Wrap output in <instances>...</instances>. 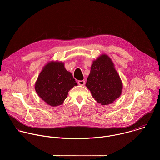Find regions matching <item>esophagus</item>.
<instances>
[{
  "instance_id": "obj_1",
  "label": "esophagus",
  "mask_w": 160,
  "mask_h": 160,
  "mask_svg": "<svg viewBox=\"0 0 160 160\" xmlns=\"http://www.w3.org/2000/svg\"><path fill=\"white\" fill-rule=\"evenodd\" d=\"M78 84L80 85V86H84L85 84V81L84 80H82V81H78Z\"/></svg>"
}]
</instances>
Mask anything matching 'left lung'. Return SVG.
<instances>
[{
    "label": "left lung",
    "instance_id": "8db88e82",
    "mask_svg": "<svg viewBox=\"0 0 160 160\" xmlns=\"http://www.w3.org/2000/svg\"><path fill=\"white\" fill-rule=\"evenodd\" d=\"M86 86L93 98L102 105L114 102L120 97L122 82L114 63L107 54H102L93 60Z\"/></svg>",
    "mask_w": 160,
    "mask_h": 160
}]
</instances>
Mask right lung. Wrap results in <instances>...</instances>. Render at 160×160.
Masks as SVG:
<instances>
[{
  "label": "right lung",
  "mask_w": 160,
  "mask_h": 160,
  "mask_svg": "<svg viewBox=\"0 0 160 160\" xmlns=\"http://www.w3.org/2000/svg\"><path fill=\"white\" fill-rule=\"evenodd\" d=\"M77 85L72 74L65 68L63 62L50 61L42 69L34 88L47 105L57 107L63 103L69 91Z\"/></svg>",
  "instance_id": "obj_1"
}]
</instances>
